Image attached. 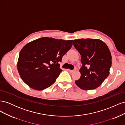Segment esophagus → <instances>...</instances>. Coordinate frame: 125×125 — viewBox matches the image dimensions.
I'll use <instances>...</instances> for the list:
<instances>
[{"mask_svg": "<svg viewBox=\"0 0 125 125\" xmlns=\"http://www.w3.org/2000/svg\"><path fill=\"white\" fill-rule=\"evenodd\" d=\"M68 71L70 72V73H73L74 71H75V70H76V69H74V70H70V69H68Z\"/></svg>", "mask_w": 125, "mask_h": 125, "instance_id": "1", "label": "esophagus"}]
</instances>
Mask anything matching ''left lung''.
<instances>
[{
    "label": "left lung",
    "instance_id": "obj_1",
    "mask_svg": "<svg viewBox=\"0 0 125 125\" xmlns=\"http://www.w3.org/2000/svg\"><path fill=\"white\" fill-rule=\"evenodd\" d=\"M74 47L81 55V77L75 83L80 89L97 88L109 74L112 56L108 47L99 39L74 40Z\"/></svg>",
    "mask_w": 125,
    "mask_h": 125
}]
</instances>
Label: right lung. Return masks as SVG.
I'll return each mask as SVG.
<instances>
[{
  "mask_svg": "<svg viewBox=\"0 0 125 125\" xmlns=\"http://www.w3.org/2000/svg\"><path fill=\"white\" fill-rule=\"evenodd\" d=\"M73 42L44 37L26 44L17 63L22 80L36 90L51 86L62 71L59 62L71 48Z\"/></svg>",
  "mask_w": 125,
  "mask_h": 125,
  "instance_id": "obj_1",
  "label": "right lung"
}]
</instances>
